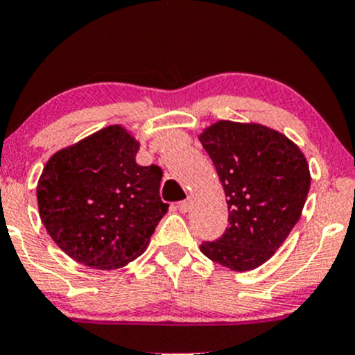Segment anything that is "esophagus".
I'll use <instances>...</instances> for the list:
<instances>
[{"label":"esophagus","instance_id":"esophagus-1","mask_svg":"<svg viewBox=\"0 0 355 355\" xmlns=\"http://www.w3.org/2000/svg\"><path fill=\"white\" fill-rule=\"evenodd\" d=\"M190 205H191V198L189 197V198H187V200L178 202V203H177V209L180 210L182 214H185V211H189V210H190Z\"/></svg>","mask_w":355,"mask_h":355}]
</instances>
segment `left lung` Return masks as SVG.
Segmentation results:
<instances>
[{"label": "left lung", "mask_w": 355, "mask_h": 355, "mask_svg": "<svg viewBox=\"0 0 355 355\" xmlns=\"http://www.w3.org/2000/svg\"><path fill=\"white\" fill-rule=\"evenodd\" d=\"M200 144L217 168L229 205L222 237L203 242L210 260L232 270L267 262L299 222L311 189L304 153L282 133L257 123L220 120Z\"/></svg>", "instance_id": "obj_1"}]
</instances>
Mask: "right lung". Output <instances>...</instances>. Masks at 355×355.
I'll use <instances>...</instances> for the list:
<instances>
[{"mask_svg": "<svg viewBox=\"0 0 355 355\" xmlns=\"http://www.w3.org/2000/svg\"><path fill=\"white\" fill-rule=\"evenodd\" d=\"M140 144L120 125L60 150L44 165L36 197L50 237L87 267L113 270L135 260L168 203L164 172L135 162Z\"/></svg>", "mask_w": 355, "mask_h": 355, "instance_id": "obj_1", "label": "right lung"}]
</instances>
